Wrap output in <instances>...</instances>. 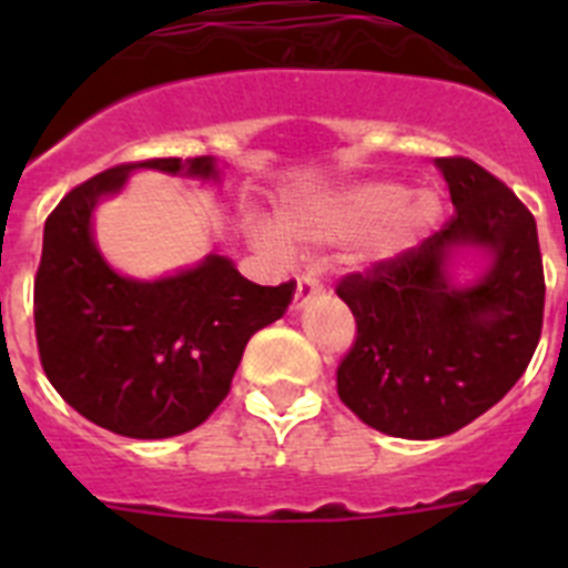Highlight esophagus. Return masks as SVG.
Masks as SVG:
<instances>
[{
	"label": "esophagus",
	"instance_id": "esophagus-1",
	"mask_svg": "<svg viewBox=\"0 0 568 568\" xmlns=\"http://www.w3.org/2000/svg\"><path fill=\"white\" fill-rule=\"evenodd\" d=\"M318 293H321V287H318V281H315V275H310V273L298 275V278H295L293 307L301 310L304 304H310V301H313Z\"/></svg>",
	"mask_w": 568,
	"mask_h": 568
}]
</instances>
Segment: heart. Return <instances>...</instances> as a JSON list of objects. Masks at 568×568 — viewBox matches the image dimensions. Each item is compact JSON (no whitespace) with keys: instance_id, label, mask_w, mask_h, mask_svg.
<instances>
[{"instance_id":"obj_1","label":"heart","mask_w":568,"mask_h":568,"mask_svg":"<svg viewBox=\"0 0 568 568\" xmlns=\"http://www.w3.org/2000/svg\"><path fill=\"white\" fill-rule=\"evenodd\" d=\"M435 190H409L395 182H361L341 190L307 215H290L287 233L318 244H358L364 267H386L413 253L440 219ZM253 239L267 253H287L278 230L255 224Z\"/></svg>"}]
</instances>
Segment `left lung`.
<instances>
[{"instance_id":"obj_1","label":"left lung","mask_w":568,"mask_h":568,"mask_svg":"<svg viewBox=\"0 0 568 568\" xmlns=\"http://www.w3.org/2000/svg\"><path fill=\"white\" fill-rule=\"evenodd\" d=\"M435 164L453 219L400 261L335 287L358 327L338 366V398L393 438H444L491 409L526 373L544 327L535 215L471 159ZM466 246L484 248L490 267L460 288L448 264Z\"/></svg>"}]
</instances>
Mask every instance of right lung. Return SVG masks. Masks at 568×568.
<instances>
[{
    "mask_svg": "<svg viewBox=\"0 0 568 568\" xmlns=\"http://www.w3.org/2000/svg\"><path fill=\"white\" fill-rule=\"evenodd\" d=\"M133 170L219 179L213 155L150 159L93 175L44 222L33 284L42 369L79 415L124 438H173L227 398L244 346L287 313L295 284L261 287L227 255L155 281L115 273L93 241V210Z\"/></svg>",
    "mask_w": 568,
    "mask_h": 568,
    "instance_id": "right-lung-1",
    "label": "right lung"
}]
</instances>
